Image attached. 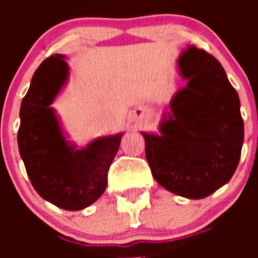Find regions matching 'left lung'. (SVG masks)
Returning a JSON list of instances; mask_svg holds the SVG:
<instances>
[{"label":"left lung","instance_id":"8db88e82","mask_svg":"<svg viewBox=\"0 0 258 258\" xmlns=\"http://www.w3.org/2000/svg\"><path fill=\"white\" fill-rule=\"evenodd\" d=\"M186 87L170 103L160 135L142 132L153 178L191 200L210 196L235 173L243 145L238 93L220 62L189 47L178 58Z\"/></svg>","mask_w":258,"mask_h":258}]
</instances>
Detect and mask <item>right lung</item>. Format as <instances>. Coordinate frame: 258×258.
<instances>
[{"label":"right lung","instance_id":"add662e5","mask_svg":"<svg viewBox=\"0 0 258 258\" xmlns=\"http://www.w3.org/2000/svg\"><path fill=\"white\" fill-rule=\"evenodd\" d=\"M62 54L46 58L31 80L20 108L17 142L33 188L46 201L67 211H79L100 199L123 134L93 140L77 150L63 136L51 107L69 79Z\"/></svg>","mask_w":258,"mask_h":258}]
</instances>
